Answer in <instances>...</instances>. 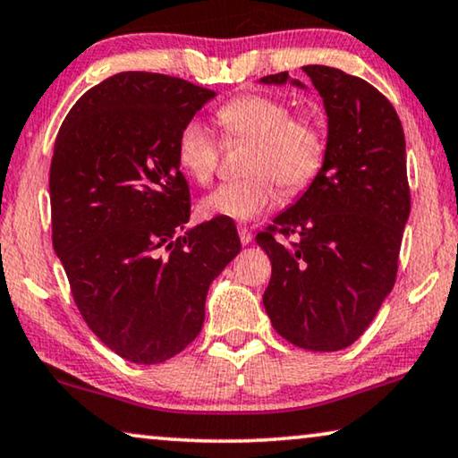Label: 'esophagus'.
Segmentation results:
<instances>
[{
	"label": "esophagus",
	"mask_w": 458,
	"mask_h": 458,
	"mask_svg": "<svg viewBox=\"0 0 458 458\" xmlns=\"http://www.w3.org/2000/svg\"><path fill=\"white\" fill-rule=\"evenodd\" d=\"M238 236H241V242L242 244H249L252 241V232L247 226H241L238 228Z\"/></svg>",
	"instance_id": "34e87169"
}]
</instances>
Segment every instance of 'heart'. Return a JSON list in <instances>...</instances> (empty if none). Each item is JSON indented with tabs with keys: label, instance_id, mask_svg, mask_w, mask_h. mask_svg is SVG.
Masks as SVG:
<instances>
[{
	"label": "heart",
	"instance_id": "heart-1",
	"mask_svg": "<svg viewBox=\"0 0 458 458\" xmlns=\"http://www.w3.org/2000/svg\"><path fill=\"white\" fill-rule=\"evenodd\" d=\"M226 141H249L241 181L217 187L201 201L206 217H228L247 222L261 216L277 197L296 195L317 179L325 162L327 143L317 121L292 114L285 100L267 94H242L228 100L216 113ZM220 140L206 123L189 119L182 123L174 141L179 168L197 185H209L220 166Z\"/></svg>",
	"mask_w": 458,
	"mask_h": 458
}]
</instances>
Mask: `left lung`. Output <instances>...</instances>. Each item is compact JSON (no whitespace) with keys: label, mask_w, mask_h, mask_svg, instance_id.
Wrapping results in <instances>:
<instances>
[{"label":"left lung","mask_w":458,"mask_h":458,"mask_svg":"<svg viewBox=\"0 0 458 458\" xmlns=\"http://www.w3.org/2000/svg\"><path fill=\"white\" fill-rule=\"evenodd\" d=\"M302 72L325 102L327 152L306 193L257 234L271 261L263 304L290 344L337 352L368 329L397 279L411 209L405 135L391 102L366 80L327 65ZM261 81L285 84L288 72Z\"/></svg>","instance_id":"left-lung-1"}]
</instances>
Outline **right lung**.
<instances>
[{
    "instance_id": "right-lung-1",
    "label": "right lung",
    "mask_w": 458,
    "mask_h": 458,
    "mask_svg": "<svg viewBox=\"0 0 458 458\" xmlns=\"http://www.w3.org/2000/svg\"><path fill=\"white\" fill-rule=\"evenodd\" d=\"M214 97L181 78L121 72L72 106L55 140L53 249L81 318L133 364H160L199 335L209 284L241 252L228 217L179 234L191 195L176 133Z\"/></svg>"
}]
</instances>
